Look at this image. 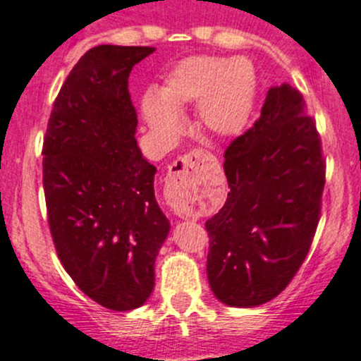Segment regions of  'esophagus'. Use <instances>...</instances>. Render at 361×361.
<instances>
[{
	"label": "esophagus",
	"instance_id": "1",
	"mask_svg": "<svg viewBox=\"0 0 361 361\" xmlns=\"http://www.w3.org/2000/svg\"><path fill=\"white\" fill-rule=\"evenodd\" d=\"M203 156H207L205 151H192L189 154L182 156V158L176 159L172 165L169 166V176L170 177H180V176H191V173L196 172L200 161H202ZM177 214L182 216L184 214V209H176Z\"/></svg>",
	"mask_w": 361,
	"mask_h": 361
}]
</instances>
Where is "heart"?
<instances>
[{
	"label": "heart",
	"mask_w": 361,
	"mask_h": 361,
	"mask_svg": "<svg viewBox=\"0 0 361 361\" xmlns=\"http://www.w3.org/2000/svg\"><path fill=\"white\" fill-rule=\"evenodd\" d=\"M256 99V71L244 58L191 56L170 70L154 94L145 96L142 112L149 130L173 138L182 128L188 106H196L200 130L212 138L240 133Z\"/></svg>",
	"instance_id": "heart-1"
}]
</instances>
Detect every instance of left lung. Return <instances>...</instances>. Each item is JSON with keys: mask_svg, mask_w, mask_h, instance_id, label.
<instances>
[{"mask_svg": "<svg viewBox=\"0 0 361 361\" xmlns=\"http://www.w3.org/2000/svg\"><path fill=\"white\" fill-rule=\"evenodd\" d=\"M223 166L230 192L205 223L210 290L230 307L262 305L298 272L321 214V138L300 92L270 87L262 116L231 142Z\"/></svg>", "mask_w": 361, "mask_h": 361, "instance_id": "left-lung-1", "label": "left lung"}]
</instances>
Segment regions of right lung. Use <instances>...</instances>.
Here are the masks:
<instances>
[{
	"instance_id": "add662e5",
	"label": "right lung",
	"mask_w": 361,
	"mask_h": 361,
	"mask_svg": "<svg viewBox=\"0 0 361 361\" xmlns=\"http://www.w3.org/2000/svg\"><path fill=\"white\" fill-rule=\"evenodd\" d=\"M154 47L98 45L78 59L44 138L49 226L68 276L110 310L144 305L170 223L154 196L156 166L137 144L131 68Z\"/></svg>"
}]
</instances>
